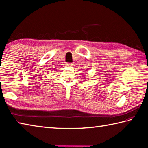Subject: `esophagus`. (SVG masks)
I'll list each match as a JSON object with an SVG mask.
<instances>
[{
	"label": "esophagus",
	"mask_w": 148,
	"mask_h": 148,
	"mask_svg": "<svg viewBox=\"0 0 148 148\" xmlns=\"http://www.w3.org/2000/svg\"><path fill=\"white\" fill-rule=\"evenodd\" d=\"M65 65H66V67H71V66L72 65V64H71V63H67V64H65Z\"/></svg>",
	"instance_id": "esophagus-1"
}]
</instances>
